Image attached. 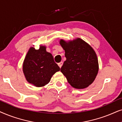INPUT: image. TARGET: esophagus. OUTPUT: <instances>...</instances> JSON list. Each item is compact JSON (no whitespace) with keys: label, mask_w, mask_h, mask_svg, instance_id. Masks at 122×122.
<instances>
[{"label":"esophagus","mask_w":122,"mask_h":122,"mask_svg":"<svg viewBox=\"0 0 122 122\" xmlns=\"http://www.w3.org/2000/svg\"><path fill=\"white\" fill-rule=\"evenodd\" d=\"M62 65H63V62H60V63H58V65L60 67V68H61V67H62Z\"/></svg>","instance_id":"obj_1"}]
</instances>
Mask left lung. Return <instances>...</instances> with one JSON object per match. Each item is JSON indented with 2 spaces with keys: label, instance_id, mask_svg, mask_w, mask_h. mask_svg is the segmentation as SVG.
<instances>
[{
  "label": "left lung",
  "instance_id": "left-lung-1",
  "mask_svg": "<svg viewBox=\"0 0 122 122\" xmlns=\"http://www.w3.org/2000/svg\"><path fill=\"white\" fill-rule=\"evenodd\" d=\"M66 60L61 68L69 83L81 89L92 84L99 71L98 60L92 47L80 38L66 41L60 40Z\"/></svg>",
  "mask_w": 122,
  "mask_h": 122
}]
</instances>
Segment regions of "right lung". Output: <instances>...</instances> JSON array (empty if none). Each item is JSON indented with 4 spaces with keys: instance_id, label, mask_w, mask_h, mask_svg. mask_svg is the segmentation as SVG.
<instances>
[{
    "instance_id": "add662e5",
    "label": "right lung",
    "mask_w": 122,
    "mask_h": 122,
    "mask_svg": "<svg viewBox=\"0 0 122 122\" xmlns=\"http://www.w3.org/2000/svg\"><path fill=\"white\" fill-rule=\"evenodd\" d=\"M60 70L51 53L46 51V46L42 45H40L38 50L30 47L23 64L25 79L36 87L48 84L52 76Z\"/></svg>"
}]
</instances>
